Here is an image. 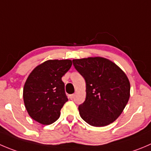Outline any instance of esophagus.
Here are the masks:
<instances>
[{"mask_svg":"<svg viewBox=\"0 0 151 151\" xmlns=\"http://www.w3.org/2000/svg\"><path fill=\"white\" fill-rule=\"evenodd\" d=\"M69 98L70 99H73L74 98V94H71L69 95Z\"/></svg>","mask_w":151,"mask_h":151,"instance_id":"1","label":"esophagus"}]
</instances>
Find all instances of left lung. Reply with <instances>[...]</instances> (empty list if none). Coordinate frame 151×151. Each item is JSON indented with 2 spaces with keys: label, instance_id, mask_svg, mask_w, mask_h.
Listing matches in <instances>:
<instances>
[{
  "label": "left lung",
  "instance_id": "obj_1",
  "mask_svg": "<svg viewBox=\"0 0 151 151\" xmlns=\"http://www.w3.org/2000/svg\"><path fill=\"white\" fill-rule=\"evenodd\" d=\"M84 77L86 97L79 105L82 119L94 127L114 122L122 113L130 98V82L116 64L102 57L73 60Z\"/></svg>",
  "mask_w": 151,
  "mask_h": 151
}]
</instances>
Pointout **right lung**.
<instances>
[{
	"mask_svg": "<svg viewBox=\"0 0 151 151\" xmlns=\"http://www.w3.org/2000/svg\"><path fill=\"white\" fill-rule=\"evenodd\" d=\"M71 60H49L35 67L26 79L23 97L29 116L42 125L59 119L68 101L62 77L70 69Z\"/></svg>",
	"mask_w": 151,
	"mask_h": 151,
	"instance_id": "right-lung-1",
	"label": "right lung"
}]
</instances>
